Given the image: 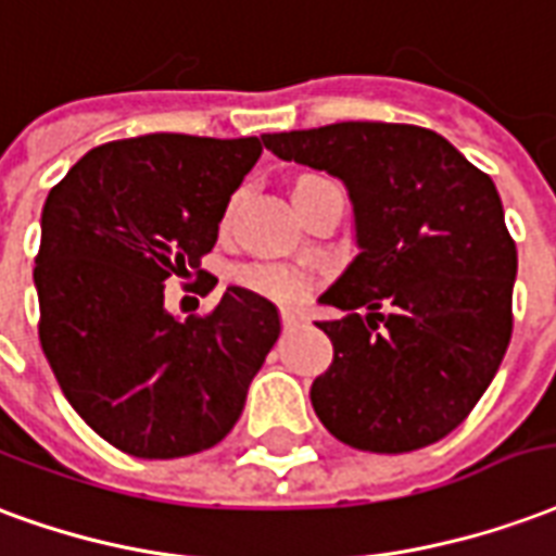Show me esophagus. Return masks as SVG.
I'll use <instances>...</instances> for the list:
<instances>
[{"mask_svg": "<svg viewBox=\"0 0 556 556\" xmlns=\"http://www.w3.org/2000/svg\"><path fill=\"white\" fill-rule=\"evenodd\" d=\"M281 323L283 328H295V326H305L307 317L302 311H293V307H283L281 311Z\"/></svg>", "mask_w": 556, "mask_h": 556, "instance_id": "esophagus-1", "label": "esophagus"}]
</instances>
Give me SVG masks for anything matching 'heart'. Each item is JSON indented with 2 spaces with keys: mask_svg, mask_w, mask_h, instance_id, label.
I'll return each instance as SVG.
<instances>
[{
  "mask_svg": "<svg viewBox=\"0 0 556 556\" xmlns=\"http://www.w3.org/2000/svg\"><path fill=\"white\" fill-rule=\"evenodd\" d=\"M314 180L317 177H305V180L295 184V189L314 184ZM237 278L242 287H249L254 293L273 299V302H283V305L299 302V299H305L311 293V278L305 273L293 269V266H281V263H254V266L239 269Z\"/></svg>",
  "mask_w": 556,
  "mask_h": 556,
  "instance_id": "1",
  "label": "heart"
}]
</instances>
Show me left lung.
<instances>
[{
    "mask_svg": "<svg viewBox=\"0 0 556 556\" xmlns=\"http://www.w3.org/2000/svg\"><path fill=\"white\" fill-rule=\"evenodd\" d=\"M340 177L362 254L319 295L334 358L311 384L323 427L370 453L435 444L471 415L513 334L518 254L492 177L439 132L343 121L261 136ZM368 307V317L358 315Z\"/></svg>",
    "mask_w": 556,
    "mask_h": 556,
    "instance_id": "obj_1",
    "label": "left lung"
}]
</instances>
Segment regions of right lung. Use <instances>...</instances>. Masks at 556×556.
I'll return each mask as SVG.
<instances>
[{"mask_svg":"<svg viewBox=\"0 0 556 556\" xmlns=\"http://www.w3.org/2000/svg\"><path fill=\"white\" fill-rule=\"evenodd\" d=\"M261 153L254 136L150 132L88 150L47 194L40 346L76 415L129 456L218 444L281 334L273 302L242 287L206 314L165 311V281L204 273L230 194Z\"/></svg>","mask_w":556,"mask_h":556,"instance_id":"1","label":"right lung"}]
</instances>
